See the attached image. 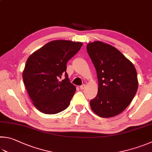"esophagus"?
Segmentation results:
<instances>
[{
  "mask_svg": "<svg viewBox=\"0 0 152 152\" xmlns=\"http://www.w3.org/2000/svg\"><path fill=\"white\" fill-rule=\"evenodd\" d=\"M80 90H84L85 88V84L80 86Z\"/></svg>",
  "mask_w": 152,
  "mask_h": 152,
  "instance_id": "esophagus-1",
  "label": "esophagus"
}]
</instances>
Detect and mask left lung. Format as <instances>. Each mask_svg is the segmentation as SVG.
<instances>
[{
  "label": "left lung",
  "mask_w": 152,
  "mask_h": 152,
  "mask_svg": "<svg viewBox=\"0 0 152 152\" xmlns=\"http://www.w3.org/2000/svg\"><path fill=\"white\" fill-rule=\"evenodd\" d=\"M97 73L98 90L90 101L92 111L102 118L120 114L133 100L138 88L137 72L131 61L114 46L101 41L86 46Z\"/></svg>",
  "instance_id": "obj_1"
}]
</instances>
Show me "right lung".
I'll list each match as a JSON object with an SVG mask.
<instances>
[{
	"label": "right lung",
	"mask_w": 152,
	"mask_h": 152,
	"mask_svg": "<svg viewBox=\"0 0 152 152\" xmlns=\"http://www.w3.org/2000/svg\"><path fill=\"white\" fill-rule=\"evenodd\" d=\"M83 44L53 40L27 59L23 78L33 105L44 114H55L66 109L76 92L66 73V64ZM65 74V78L59 79Z\"/></svg>",
	"instance_id": "1"
}]
</instances>
